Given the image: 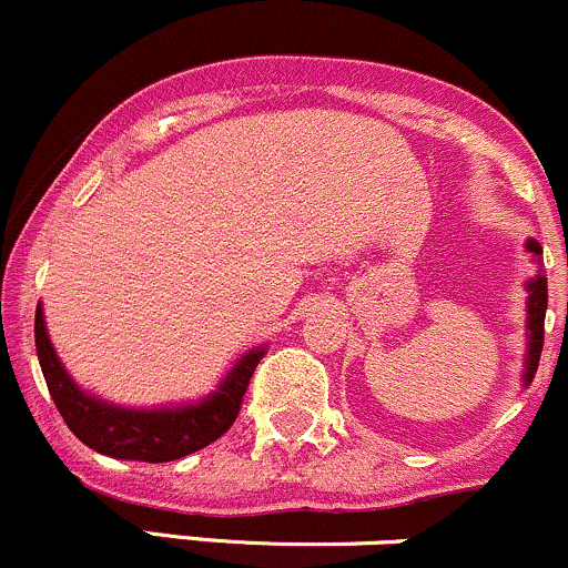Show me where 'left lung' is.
Wrapping results in <instances>:
<instances>
[{"mask_svg": "<svg viewBox=\"0 0 568 568\" xmlns=\"http://www.w3.org/2000/svg\"><path fill=\"white\" fill-rule=\"evenodd\" d=\"M526 251L531 256H542V245L537 240H529L526 243ZM526 291H529V317H526V328H529V355H526V371H524V382L529 384L537 374L539 366V355H542V344H545V312H547V277L537 275L534 280L526 283Z\"/></svg>", "mask_w": 568, "mask_h": 568, "instance_id": "obj_1", "label": "left lung"}]
</instances>
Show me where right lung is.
I'll return each mask as SVG.
<instances>
[{"label":"right lung","instance_id":"add662e5","mask_svg":"<svg viewBox=\"0 0 568 568\" xmlns=\"http://www.w3.org/2000/svg\"><path fill=\"white\" fill-rule=\"evenodd\" d=\"M34 338L44 382L71 433L98 454L135 462H173L219 440L237 419L253 371L264 357V347L245 352L205 400L143 410L98 400L77 387L50 344L42 306H37Z\"/></svg>","mask_w":568,"mask_h":568}]
</instances>
